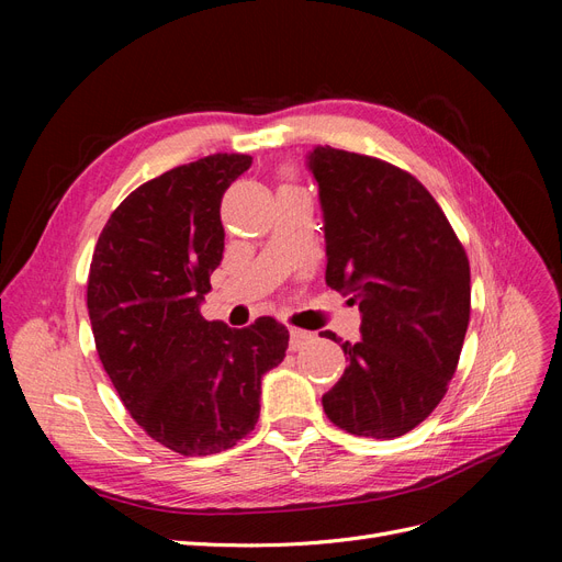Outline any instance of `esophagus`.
Returning a JSON list of instances; mask_svg holds the SVG:
<instances>
[{"instance_id": "34e87169", "label": "esophagus", "mask_w": 562, "mask_h": 562, "mask_svg": "<svg viewBox=\"0 0 562 562\" xmlns=\"http://www.w3.org/2000/svg\"><path fill=\"white\" fill-rule=\"evenodd\" d=\"M310 342H314V335L310 330H300V328H291V349L300 351L307 347Z\"/></svg>"}]
</instances>
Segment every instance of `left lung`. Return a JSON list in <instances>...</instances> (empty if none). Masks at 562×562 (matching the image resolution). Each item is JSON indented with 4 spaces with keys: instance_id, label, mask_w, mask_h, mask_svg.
<instances>
[{
    "instance_id": "1",
    "label": "left lung",
    "mask_w": 562,
    "mask_h": 562,
    "mask_svg": "<svg viewBox=\"0 0 562 562\" xmlns=\"http://www.w3.org/2000/svg\"><path fill=\"white\" fill-rule=\"evenodd\" d=\"M326 283L361 310V339L323 394L335 427L366 438L413 431L443 401L471 316V269L443 209L415 176L356 151L316 147ZM323 337L339 342L326 330Z\"/></svg>"
}]
</instances>
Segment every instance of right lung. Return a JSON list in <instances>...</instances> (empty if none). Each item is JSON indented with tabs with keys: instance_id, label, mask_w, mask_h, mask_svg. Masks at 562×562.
<instances>
[{
	"instance_id": "obj_1",
	"label": "right lung",
	"mask_w": 562,
	"mask_h": 562,
	"mask_svg": "<svg viewBox=\"0 0 562 562\" xmlns=\"http://www.w3.org/2000/svg\"><path fill=\"white\" fill-rule=\"evenodd\" d=\"M250 164L220 151L147 180L110 215L89 269L100 363L145 434L184 457L255 429L262 375L288 349L277 318L229 328L199 312L225 250L220 203Z\"/></svg>"
}]
</instances>
